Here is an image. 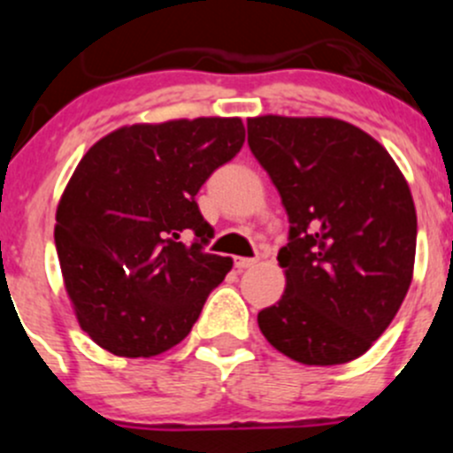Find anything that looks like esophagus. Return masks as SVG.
Segmentation results:
<instances>
[{
  "label": "esophagus",
  "mask_w": 453,
  "mask_h": 453,
  "mask_svg": "<svg viewBox=\"0 0 453 453\" xmlns=\"http://www.w3.org/2000/svg\"><path fill=\"white\" fill-rule=\"evenodd\" d=\"M256 263H258V258H243V256H239V258H234V267L239 269V272H243V269L254 267Z\"/></svg>",
  "instance_id": "34e87169"
}]
</instances>
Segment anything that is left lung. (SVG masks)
Wrapping results in <instances>:
<instances>
[{"instance_id": "1", "label": "left lung", "mask_w": 453, "mask_h": 453, "mask_svg": "<svg viewBox=\"0 0 453 453\" xmlns=\"http://www.w3.org/2000/svg\"><path fill=\"white\" fill-rule=\"evenodd\" d=\"M248 144L291 223L278 252L285 294L258 313L260 333L307 366L362 357L412 282L417 210L403 173L337 118H250Z\"/></svg>"}]
</instances>
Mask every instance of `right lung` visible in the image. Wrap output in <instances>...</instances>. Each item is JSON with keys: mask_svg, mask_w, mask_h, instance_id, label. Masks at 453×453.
Wrapping results in <instances>:
<instances>
[{"mask_svg": "<svg viewBox=\"0 0 453 453\" xmlns=\"http://www.w3.org/2000/svg\"><path fill=\"white\" fill-rule=\"evenodd\" d=\"M243 142L241 118H181L120 127L83 155L54 241L76 319L100 349L155 357L188 335L232 269L203 252L212 227L195 197Z\"/></svg>", "mask_w": 453, "mask_h": 453, "instance_id": "add662e5", "label": "right lung"}]
</instances>
